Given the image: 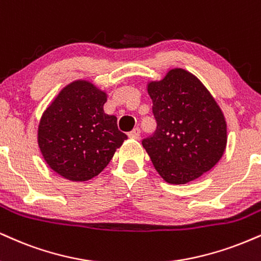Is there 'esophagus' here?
Here are the masks:
<instances>
[{
  "label": "esophagus",
  "mask_w": 261,
  "mask_h": 261,
  "mask_svg": "<svg viewBox=\"0 0 261 261\" xmlns=\"http://www.w3.org/2000/svg\"><path fill=\"white\" fill-rule=\"evenodd\" d=\"M140 134H141L140 128L136 127V128H134V130L131 131L130 134H128V137H130L131 140H139L140 139Z\"/></svg>",
  "instance_id": "esophagus-1"
}]
</instances>
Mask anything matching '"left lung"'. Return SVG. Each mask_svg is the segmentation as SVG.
<instances>
[{"mask_svg":"<svg viewBox=\"0 0 261 261\" xmlns=\"http://www.w3.org/2000/svg\"><path fill=\"white\" fill-rule=\"evenodd\" d=\"M156 130L142 141L155 170L185 185L213 169L224 155L227 124L220 106L196 75L172 68L147 83Z\"/></svg>","mask_w":261,"mask_h":261,"instance_id":"1","label":"left lung"}]
</instances>
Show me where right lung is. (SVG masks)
<instances>
[{
	"instance_id": "add662e5",
	"label": "right lung",
	"mask_w": 261,
	"mask_h": 261,
	"mask_svg": "<svg viewBox=\"0 0 261 261\" xmlns=\"http://www.w3.org/2000/svg\"><path fill=\"white\" fill-rule=\"evenodd\" d=\"M108 95L89 80H74L59 91L41 115L37 143L46 164L69 181L99 174L127 139L117 118L106 114Z\"/></svg>"
}]
</instances>
